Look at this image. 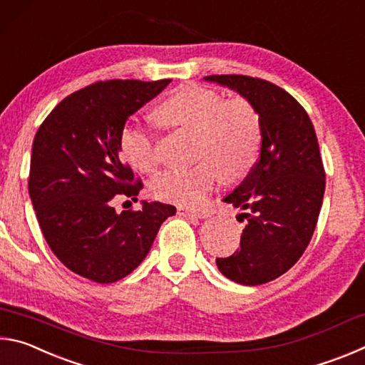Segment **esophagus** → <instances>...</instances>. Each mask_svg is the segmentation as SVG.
<instances>
[{
    "label": "esophagus",
    "mask_w": 365,
    "mask_h": 365,
    "mask_svg": "<svg viewBox=\"0 0 365 365\" xmlns=\"http://www.w3.org/2000/svg\"><path fill=\"white\" fill-rule=\"evenodd\" d=\"M177 211L180 215H185V217H191V219H206L209 217L207 211H193V209H187V207H177Z\"/></svg>",
    "instance_id": "1"
}]
</instances>
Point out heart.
Segmentation results:
<instances>
[{"instance_id":"heart-1","label":"heart","mask_w":365,"mask_h":365,"mask_svg":"<svg viewBox=\"0 0 365 365\" xmlns=\"http://www.w3.org/2000/svg\"><path fill=\"white\" fill-rule=\"evenodd\" d=\"M165 125L196 135L195 156L188 169L168 170L151 183L158 200L180 206H197L205 201L222 174L238 180L255 164L261 145V122L255 106L243 98L224 101L211 90H178L158 109ZM119 145L123 158L140 172L158 168V151L151 128L138 119L123 123Z\"/></svg>"}]
</instances>
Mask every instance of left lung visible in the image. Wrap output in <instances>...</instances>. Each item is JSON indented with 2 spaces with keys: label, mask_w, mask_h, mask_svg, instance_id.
I'll return each mask as SVG.
<instances>
[{
  "label": "left lung",
  "mask_w": 365,
  "mask_h": 365,
  "mask_svg": "<svg viewBox=\"0 0 365 365\" xmlns=\"http://www.w3.org/2000/svg\"><path fill=\"white\" fill-rule=\"evenodd\" d=\"M255 106L261 122V153L245 180L224 202L246 219L240 248L217 257L219 270L240 285H262L298 262L316 230L325 172L311 119L294 98L248 76H209Z\"/></svg>",
  "instance_id": "8db88e82"
}]
</instances>
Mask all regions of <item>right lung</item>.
<instances>
[{"label":"right lung","mask_w":365,"mask_h":365,"mask_svg":"<svg viewBox=\"0 0 365 365\" xmlns=\"http://www.w3.org/2000/svg\"><path fill=\"white\" fill-rule=\"evenodd\" d=\"M170 83L98 82L64 98L35 135L29 195L49 248L67 269L114 283L138 267L175 207L141 201L117 212L115 196L137 201L143 188L122 160L119 137L128 117Z\"/></svg>","instance_id":"add662e5"}]
</instances>
